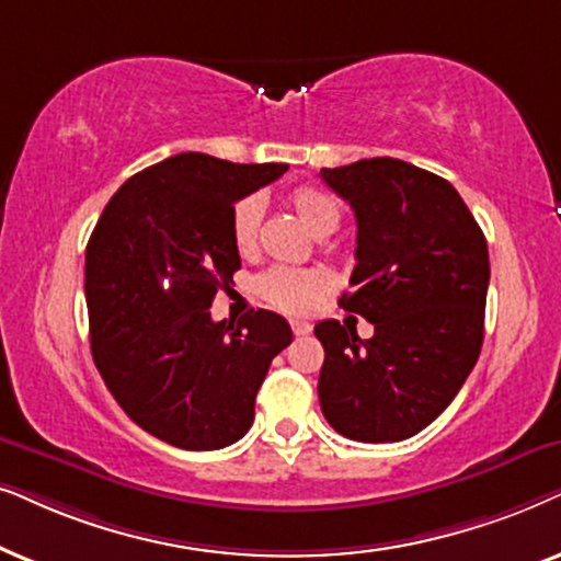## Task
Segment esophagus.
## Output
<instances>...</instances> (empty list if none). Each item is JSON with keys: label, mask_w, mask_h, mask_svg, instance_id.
I'll return each instance as SVG.
<instances>
[{"label": "esophagus", "mask_w": 561, "mask_h": 561, "mask_svg": "<svg viewBox=\"0 0 561 561\" xmlns=\"http://www.w3.org/2000/svg\"><path fill=\"white\" fill-rule=\"evenodd\" d=\"M312 331L310 323H305V320H293V333L295 335H308Z\"/></svg>", "instance_id": "esophagus-1"}]
</instances>
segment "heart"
I'll return each mask as SVG.
<instances>
[{
	"label": "heart",
	"instance_id": "1",
	"mask_svg": "<svg viewBox=\"0 0 561 561\" xmlns=\"http://www.w3.org/2000/svg\"><path fill=\"white\" fill-rule=\"evenodd\" d=\"M287 205L293 207L302 226L316 236L333 233L341 220L339 203L318 186H297L289 192ZM261 210H264L261 199L251 194V197L238 199L233 213H230V241L241 256H251L256 251ZM331 287V276L323 268L274 266L256 279V293L272 308L289 312V316H310L325 300Z\"/></svg>",
	"mask_w": 561,
	"mask_h": 561
}]
</instances>
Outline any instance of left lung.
Listing matches in <instances>:
<instances>
[{
    "instance_id": "8db88e82",
    "label": "left lung",
    "mask_w": 561,
    "mask_h": 561,
    "mask_svg": "<svg viewBox=\"0 0 561 561\" xmlns=\"http://www.w3.org/2000/svg\"><path fill=\"white\" fill-rule=\"evenodd\" d=\"M320 179L356 215L341 308L375 325L367 341L339 320L316 325L320 410L354 442H402L449 408L480 356L488 241L459 192L408 161L362 159Z\"/></svg>"
}]
</instances>
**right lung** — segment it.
Wrapping results in <instances>:
<instances>
[{"mask_svg":"<svg viewBox=\"0 0 561 561\" xmlns=\"http://www.w3.org/2000/svg\"><path fill=\"white\" fill-rule=\"evenodd\" d=\"M287 169L171 156L119 186L89 238L96 369L133 423L179 449L243 438L268 364L293 343L276 312L251 310L236 325L210 318L218 289L241 268L230 213Z\"/></svg>","mask_w":561,"mask_h":561,"instance_id":"add662e5","label":"right lung"}]
</instances>
